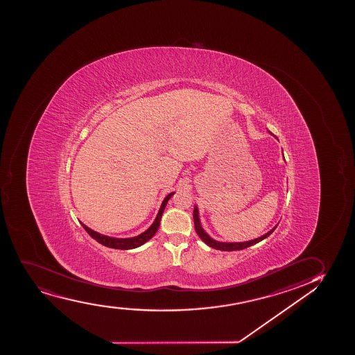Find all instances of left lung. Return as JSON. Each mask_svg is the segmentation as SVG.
I'll list each match as a JSON object with an SVG mask.
<instances>
[{
    "label": "left lung",
    "mask_w": 355,
    "mask_h": 355,
    "mask_svg": "<svg viewBox=\"0 0 355 355\" xmlns=\"http://www.w3.org/2000/svg\"><path fill=\"white\" fill-rule=\"evenodd\" d=\"M271 134V132H270ZM277 139V137H276ZM193 218H194V226H196V231L198 233V236L201 238V241H204L205 244H207L209 248L213 249L220 250V251H236V250H244L246 248H249L251 245L257 244L259 241H263L265 238L271 234V233L276 230L277 225L270 230L269 232L265 233L264 236H259L257 239H253V241H243V243H223V241H216L208 236L207 233L205 232L204 228L201 226L199 218V209L198 206H194V212H193Z\"/></svg>",
    "instance_id": "1"
}]
</instances>
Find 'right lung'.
Here are the masks:
<instances>
[{
    "label": "right lung",
    "mask_w": 355,
    "mask_h": 355,
    "mask_svg": "<svg viewBox=\"0 0 355 355\" xmlns=\"http://www.w3.org/2000/svg\"><path fill=\"white\" fill-rule=\"evenodd\" d=\"M174 193L175 192L171 193V194H168V196L164 198L154 223L151 224L150 227L148 228L147 231H144V232L141 233L139 236H132V238H114V236H104V234L96 232V231L91 230L90 227H87L86 225L82 223L83 227L85 228L86 232L89 233L99 244L104 245V246H107V248H111V249L119 250L136 249V248H139V246L144 244V243H147L148 241H150L151 238L154 236V234L157 232L163 211H164V208H166L168 200L171 199V196H174Z\"/></svg>",
    "instance_id": "add662e5"
}]
</instances>
